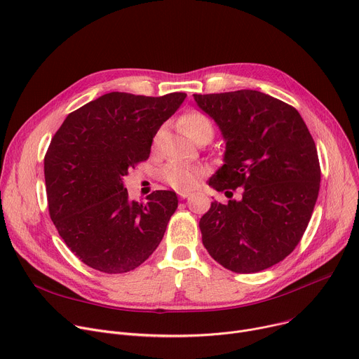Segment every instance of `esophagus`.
Listing matches in <instances>:
<instances>
[{"mask_svg": "<svg viewBox=\"0 0 359 359\" xmlns=\"http://www.w3.org/2000/svg\"><path fill=\"white\" fill-rule=\"evenodd\" d=\"M190 196V193H187V191H179V198L180 199H186V198H189Z\"/></svg>", "mask_w": 359, "mask_h": 359, "instance_id": "esophagus-1", "label": "esophagus"}]
</instances>
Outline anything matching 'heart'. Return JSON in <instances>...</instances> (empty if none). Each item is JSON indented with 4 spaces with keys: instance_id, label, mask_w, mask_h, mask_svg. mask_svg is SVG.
Returning a JSON list of instances; mask_svg holds the SVG:
<instances>
[{
    "instance_id": "b5f03b06",
    "label": "heart",
    "mask_w": 359,
    "mask_h": 359,
    "mask_svg": "<svg viewBox=\"0 0 359 359\" xmlns=\"http://www.w3.org/2000/svg\"><path fill=\"white\" fill-rule=\"evenodd\" d=\"M182 126L184 132L194 140L205 135L213 136L212 121L201 111H189L184 114L182 117ZM202 175L203 172L201 168L183 161H170L161 169V179L179 191H187L196 187Z\"/></svg>"
}]
</instances>
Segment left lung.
<instances>
[{
    "label": "left lung",
    "instance_id": "left-lung-1",
    "mask_svg": "<svg viewBox=\"0 0 359 359\" xmlns=\"http://www.w3.org/2000/svg\"><path fill=\"white\" fill-rule=\"evenodd\" d=\"M226 142L217 191L242 198L212 202L201 217L202 242L223 268L255 273L283 260L301 242L320 183L315 142L295 107L256 90L193 94Z\"/></svg>",
    "mask_w": 359,
    "mask_h": 359
}]
</instances>
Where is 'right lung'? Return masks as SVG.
<instances>
[{
  "mask_svg": "<svg viewBox=\"0 0 359 359\" xmlns=\"http://www.w3.org/2000/svg\"><path fill=\"white\" fill-rule=\"evenodd\" d=\"M184 93L161 97L107 93L70 113L44 157L50 217L69 249L103 273H126L156 250L177 209L170 190L139 203L123 176L150 156L160 126Z\"/></svg>",
  "mask_w": 359,
  "mask_h": 359,
  "instance_id": "1",
  "label": "right lung"
}]
</instances>
